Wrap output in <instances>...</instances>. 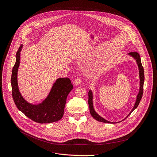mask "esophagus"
<instances>
[{
  "label": "esophagus",
  "mask_w": 157,
  "mask_h": 157,
  "mask_svg": "<svg viewBox=\"0 0 157 157\" xmlns=\"http://www.w3.org/2000/svg\"><path fill=\"white\" fill-rule=\"evenodd\" d=\"M81 81L80 78H79L75 79V80L74 81L75 85H79L81 84Z\"/></svg>",
  "instance_id": "1"
}]
</instances>
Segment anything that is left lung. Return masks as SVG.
<instances>
[{"mask_svg":"<svg viewBox=\"0 0 157 157\" xmlns=\"http://www.w3.org/2000/svg\"><path fill=\"white\" fill-rule=\"evenodd\" d=\"M128 56H130L136 61V63L137 64L138 67V71H139V78H140V88H139V91L138 93L136 95V101L135 103L134 104V106L133 107V108L132 109V110L130 111V112L129 113V114L124 118V119H126L127 117H128V116H130V114L138 107L140 100L141 99L142 95H143V91H144V81H145V76H144V67L142 66L141 64V58L140 56L139 55V54L135 51L132 52L128 54ZM88 105L90 106V113L91 116L97 121H101V122H103V123H119L122 121L123 120H124V119L118 122H111L109 121H108L106 120H105V118H103L102 117H101L99 114L95 111L94 108V105H93V93L92 91V90H90L88 92Z\"/></svg>","mask_w":157,"mask_h":157,"instance_id":"8db88e82","label":"left lung"}]
</instances>
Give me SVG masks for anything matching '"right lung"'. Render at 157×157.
Masks as SVG:
<instances>
[{
  "mask_svg": "<svg viewBox=\"0 0 157 157\" xmlns=\"http://www.w3.org/2000/svg\"><path fill=\"white\" fill-rule=\"evenodd\" d=\"M22 46L21 44L16 53V63L12 71L11 86L13 101L19 110L35 122L50 123L58 121L63 117L67 96L73 88V84L69 78H58L43 101L37 104H33L26 101L19 91L17 81Z\"/></svg>",
  "mask_w": 157,
  "mask_h": 157,
  "instance_id": "right-lung-1",
  "label": "right lung"
}]
</instances>
